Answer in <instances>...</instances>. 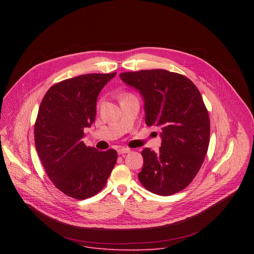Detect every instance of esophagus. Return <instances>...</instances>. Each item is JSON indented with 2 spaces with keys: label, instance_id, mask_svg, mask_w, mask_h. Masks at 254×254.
I'll return each instance as SVG.
<instances>
[{
  "label": "esophagus",
  "instance_id": "esophagus-1",
  "mask_svg": "<svg viewBox=\"0 0 254 254\" xmlns=\"http://www.w3.org/2000/svg\"><path fill=\"white\" fill-rule=\"evenodd\" d=\"M129 152H130V149H128V148H121V149H119V150H118L119 155L127 154V153H129Z\"/></svg>",
  "mask_w": 254,
  "mask_h": 254
}]
</instances>
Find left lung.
Masks as SVG:
<instances>
[{"mask_svg":"<svg viewBox=\"0 0 254 254\" xmlns=\"http://www.w3.org/2000/svg\"><path fill=\"white\" fill-rule=\"evenodd\" d=\"M120 77L141 95L146 125L162 129L159 152H141L139 182L161 196L182 191L200 170L209 146L210 120L198 88L186 76L164 69L125 72Z\"/></svg>","mask_w":254,"mask_h":254,"instance_id":"obj_1","label":"left lung"}]
</instances>
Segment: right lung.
<instances>
[{"mask_svg": "<svg viewBox=\"0 0 254 254\" xmlns=\"http://www.w3.org/2000/svg\"><path fill=\"white\" fill-rule=\"evenodd\" d=\"M115 73H90L63 80L46 92L35 123V146L53 184L65 195L86 199L101 191L118 153L99 152L82 141L96 115V101Z\"/></svg>", "mask_w": 254, "mask_h": 254, "instance_id": "add662e5", "label": "right lung"}]
</instances>
